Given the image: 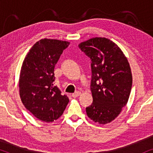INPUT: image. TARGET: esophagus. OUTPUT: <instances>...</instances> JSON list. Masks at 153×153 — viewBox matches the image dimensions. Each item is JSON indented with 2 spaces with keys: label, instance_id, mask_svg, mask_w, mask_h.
Segmentation results:
<instances>
[{
  "label": "esophagus",
  "instance_id": "esophagus-1",
  "mask_svg": "<svg viewBox=\"0 0 153 153\" xmlns=\"http://www.w3.org/2000/svg\"><path fill=\"white\" fill-rule=\"evenodd\" d=\"M81 95V93L79 91H77V92H76V93H73L72 95V96L74 98H76V97H79V95Z\"/></svg>",
  "mask_w": 153,
  "mask_h": 153
}]
</instances>
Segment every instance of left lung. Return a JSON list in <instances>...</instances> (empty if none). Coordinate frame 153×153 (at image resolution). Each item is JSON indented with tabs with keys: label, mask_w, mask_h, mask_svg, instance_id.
Wrapping results in <instances>:
<instances>
[{
	"label": "left lung",
	"mask_w": 153,
	"mask_h": 153,
	"mask_svg": "<svg viewBox=\"0 0 153 153\" xmlns=\"http://www.w3.org/2000/svg\"><path fill=\"white\" fill-rule=\"evenodd\" d=\"M91 59L93 103L86 114L99 124H107L128 102L132 85L129 62L118 46L105 37H94L79 45Z\"/></svg>",
	"instance_id": "left-lung-1"
}]
</instances>
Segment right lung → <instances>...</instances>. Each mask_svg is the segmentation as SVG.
Returning <instances> with one entry per match:
<instances>
[{
    "label": "right lung",
    "mask_w": 153,
    "mask_h": 153,
    "mask_svg": "<svg viewBox=\"0 0 153 153\" xmlns=\"http://www.w3.org/2000/svg\"><path fill=\"white\" fill-rule=\"evenodd\" d=\"M67 41L42 39L31 47L21 69L19 87L22 103L37 119L53 122L63 114L69 99L54 85V68Z\"/></svg>",
    "instance_id": "1"
}]
</instances>
